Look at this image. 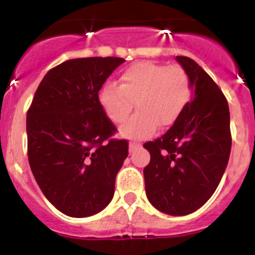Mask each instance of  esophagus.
Here are the masks:
<instances>
[{"label": "esophagus", "mask_w": 255, "mask_h": 255, "mask_svg": "<svg viewBox=\"0 0 255 255\" xmlns=\"http://www.w3.org/2000/svg\"><path fill=\"white\" fill-rule=\"evenodd\" d=\"M140 145H141V144L139 143V141L131 140V141H130V143H129V152H130V153H132V152H134L135 149H136V148L140 147Z\"/></svg>", "instance_id": "1"}]
</instances>
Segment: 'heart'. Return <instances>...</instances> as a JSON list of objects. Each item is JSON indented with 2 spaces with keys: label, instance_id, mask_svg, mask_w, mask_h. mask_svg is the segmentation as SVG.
Returning a JSON list of instances; mask_svg holds the SVG:
<instances>
[{
  "label": "heart",
  "instance_id": "heart-1",
  "mask_svg": "<svg viewBox=\"0 0 255 255\" xmlns=\"http://www.w3.org/2000/svg\"><path fill=\"white\" fill-rule=\"evenodd\" d=\"M191 97L193 83L184 67L140 61L124 70L119 85H103L98 100L114 124L125 121L135 102L138 111L121 126V131L128 136L144 138L157 125L159 129L172 126L184 114Z\"/></svg>",
  "mask_w": 255,
  "mask_h": 255
}]
</instances>
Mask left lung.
<instances>
[{"label":"left lung","instance_id":"obj_1","mask_svg":"<svg viewBox=\"0 0 255 255\" xmlns=\"http://www.w3.org/2000/svg\"><path fill=\"white\" fill-rule=\"evenodd\" d=\"M176 61L190 75L194 100L161 138L144 143L150 162L144 168L145 193L153 207L171 216L199 209L220 184L231 150L226 97L199 65Z\"/></svg>","mask_w":255,"mask_h":255}]
</instances>
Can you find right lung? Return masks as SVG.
Listing matches in <instances>:
<instances>
[{
  "mask_svg": "<svg viewBox=\"0 0 255 255\" xmlns=\"http://www.w3.org/2000/svg\"><path fill=\"white\" fill-rule=\"evenodd\" d=\"M125 60L65 61L44 75L26 114L28 159L40 190L70 217H88L108 206L129 153L126 139L98 100L106 79Z\"/></svg>",
  "mask_w": 255,
  "mask_h": 255,
  "instance_id": "obj_1",
  "label": "right lung"
}]
</instances>
